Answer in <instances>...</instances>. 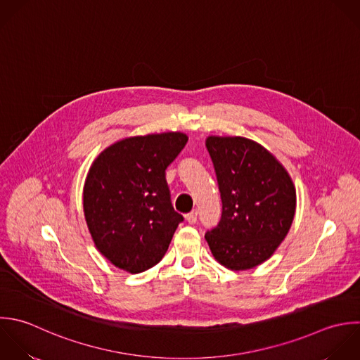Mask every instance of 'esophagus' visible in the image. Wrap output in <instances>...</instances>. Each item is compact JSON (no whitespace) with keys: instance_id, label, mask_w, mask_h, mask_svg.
<instances>
[{"instance_id":"obj_1","label":"esophagus","mask_w":360,"mask_h":360,"mask_svg":"<svg viewBox=\"0 0 360 360\" xmlns=\"http://www.w3.org/2000/svg\"><path fill=\"white\" fill-rule=\"evenodd\" d=\"M185 217H186V221H188L189 224H195V223L198 221V212L193 210V212L188 213Z\"/></svg>"}]
</instances>
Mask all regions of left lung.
Listing matches in <instances>:
<instances>
[{"label": "left lung", "instance_id": "1", "mask_svg": "<svg viewBox=\"0 0 360 360\" xmlns=\"http://www.w3.org/2000/svg\"><path fill=\"white\" fill-rule=\"evenodd\" d=\"M223 213L205 238L214 259L231 271L269 259L288 236L296 212V188L278 158L240 136H209Z\"/></svg>", "mask_w": 360, "mask_h": 360}]
</instances>
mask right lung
Returning <instances> with one entry per match:
<instances>
[{"label":"right lung","mask_w":360,"mask_h":360,"mask_svg":"<svg viewBox=\"0 0 360 360\" xmlns=\"http://www.w3.org/2000/svg\"><path fill=\"white\" fill-rule=\"evenodd\" d=\"M186 141L181 131L127 137L92 162L84 216L96 250L116 268L140 274L165 255L184 220L171 205L165 169Z\"/></svg>","instance_id":"1"}]
</instances>
